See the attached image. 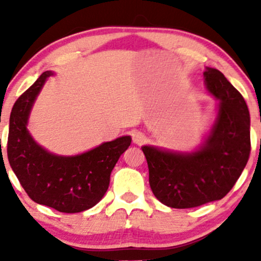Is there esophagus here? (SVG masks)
<instances>
[{"label": "esophagus", "instance_id": "esophagus-1", "mask_svg": "<svg viewBox=\"0 0 261 261\" xmlns=\"http://www.w3.org/2000/svg\"><path fill=\"white\" fill-rule=\"evenodd\" d=\"M131 136H133L134 143H136V145H142L146 140L145 135L141 133V131H137V130L133 131V133H131Z\"/></svg>", "mask_w": 261, "mask_h": 261}]
</instances>
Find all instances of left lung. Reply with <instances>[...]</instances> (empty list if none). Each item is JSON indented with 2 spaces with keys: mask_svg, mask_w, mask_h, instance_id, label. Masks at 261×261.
I'll use <instances>...</instances> for the list:
<instances>
[{
  "mask_svg": "<svg viewBox=\"0 0 261 261\" xmlns=\"http://www.w3.org/2000/svg\"><path fill=\"white\" fill-rule=\"evenodd\" d=\"M216 97L217 119L201 148L193 153L143 146L154 196L173 208H190L221 200L243 172L250 154V116L242 94L216 68L203 72Z\"/></svg>",
  "mask_w": 261,
  "mask_h": 261,
  "instance_id": "obj_1",
  "label": "left lung"
}]
</instances>
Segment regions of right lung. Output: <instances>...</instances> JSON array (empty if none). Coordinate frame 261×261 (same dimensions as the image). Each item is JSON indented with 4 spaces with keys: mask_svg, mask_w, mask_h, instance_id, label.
Returning <instances> with one entry per match:
<instances>
[{
    "mask_svg": "<svg viewBox=\"0 0 261 261\" xmlns=\"http://www.w3.org/2000/svg\"><path fill=\"white\" fill-rule=\"evenodd\" d=\"M51 71L41 73L18 98L10 118L7 155L20 185L33 201L65 214L93 207L107 193L110 173L131 143L122 136L86 153L62 157L47 152L27 130L32 106Z\"/></svg>",
    "mask_w": 261,
    "mask_h": 261,
    "instance_id": "obj_1",
    "label": "right lung"
}]
</instances>
